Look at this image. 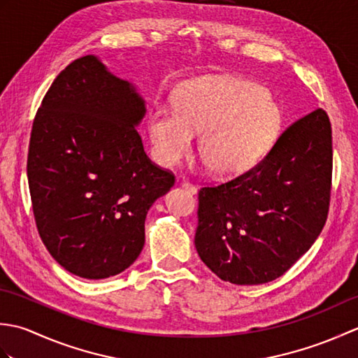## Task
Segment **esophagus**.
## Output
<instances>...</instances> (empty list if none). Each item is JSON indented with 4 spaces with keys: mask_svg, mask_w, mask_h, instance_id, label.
Wrapping results in <instances>:
<instances>
[{
    "mask_svg": "<svg viewBox=\"0 0 358 358\" xmlns=\"http://www.w3.org/2000/svg\"><path fill=\"white\" fill-rule=\"evenodd\" d=\"M181 187H183L185 191L189 194H192V195L196 194V187L192 183H189V181H183V183H181Z\"/></svg>",
    "mask_w": 358,
    "mask_h": 358,
    "instance_id": "obj_1",
    "label": "esophagus"
}]
</instances>
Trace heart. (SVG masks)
Listing matches in <instances>:
<instances>
[{"label": "heart", "mask_w": 358, "mask_h": 358, "mask_svg": "<svg viewBox=\"0 0 358 358\" xmlns=\"http://www.w3.org/2000/svg\"><path fill=\"white\" fill-rule=\"evenodd\" d=\"M283 120V108L269 90L215 75L181 86L173 106H152L148 132L157 159L167 167L192 154L200 134L201 155L212 172L229 178L262 162L277 141Z\"/></svg>", "instance_id": "obj_1"}]
</instances>
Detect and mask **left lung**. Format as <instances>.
<instances>
[{
    "mask_svg": "<svg viewBox=\"0 0 358 358\" xmlns=\"http://www.w3.org/2000/svg\"><path fill=\"white\" fill-rule=\"evenodd\" d=\"M331 177V123L317 109L289 126L252 169L200 189L195 248L203 263L234 285L283 275L323 229Z\"/></svg>",
    "mask_w": 358,
    "mask_h": 358,
    "instance_id": "8db88e82",
    "label": "left lung"
}]
</instances>
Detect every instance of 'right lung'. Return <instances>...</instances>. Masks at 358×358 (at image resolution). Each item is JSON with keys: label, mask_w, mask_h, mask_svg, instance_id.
<instances>
[{"label": "right lung", "mask_w": 358, "mask_h": 358, "mask_svg": "<svg viewBox=\"0 0 358 358\" xmlns=\"http://www.w3.org/2000/svg\"><path fill=\"white\" fill-rule=\"evenodd\" d=\"M146 101L95 55L52 83L30 135L27 180L38 232L73 275L108 278L144 246L149 208L173 186L136 132Z\"/></svg>", "instance_id": "right-lung-1"}]
</instances>
